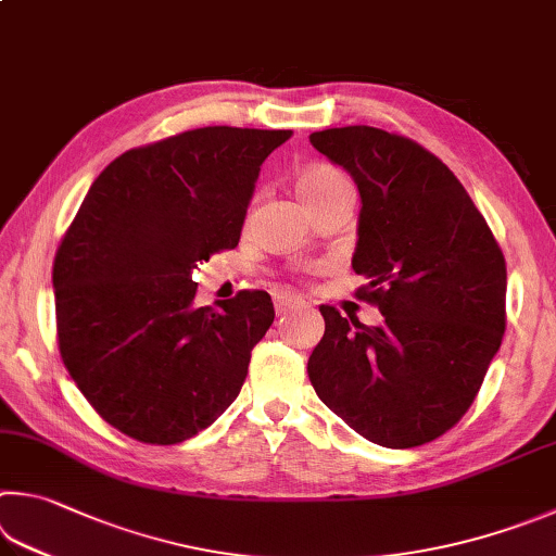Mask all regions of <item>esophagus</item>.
<instances>
[{"mask_svg":"<svg viewBox=\"0 0 556 556\" xmlns=\"http://www.w3.org/2000/svg\"><path fill=\"white\" fill-rule=\"evenodd\" d=\"M271 299H275L277 313H285V311H291V308H301V306H304V299H301L299 294H294V291L277 289L275 294H271Z\"/></svg>","mask_w":556,"mask_h":556,"instance_id":"obj_1","label":"esophagus"}]
</instances>
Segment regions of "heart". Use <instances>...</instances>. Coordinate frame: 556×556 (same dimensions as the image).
Segmentation results:
<instances>
[{
	"mask_svg": "<svg viewBox=\"0 0 556 556\" xmlns=\"http://www.w3.org/2000/svg\"><path fill=\"white\" fill-rule=\"evenodd\" d=\"M342 185H348L345 175L330 165H311L296 179L299 197L304 199V204H311L313 199L328 194V191L338 189Z\"/></svg>",
	"mask_w": 556,
	"mask_h": 556,
	"instance_id": "obj_1",
	"label": "heart"
}]
</instances>
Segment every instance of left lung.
<instances>
[{
	"label": "left lung",
	"mask_w": 556,
	"mask_h": 556,
	"mask_svg": "<svg viewBox=\"0 0 556 556\" xmlns=\"http://www.w3.org/2000/svg\"><path fill=\"white\" fill-rule=\"evenodd\" d=\"M311 146L357 181L352 269L369 328L320 306L308 357L318 399L362 438L406 450L445 435L477 399L506 330V257L467 189L416 140L371 126L316 130Z\"/></svg>",
	"instance_id": "left-lung-1"
}]
</instances>
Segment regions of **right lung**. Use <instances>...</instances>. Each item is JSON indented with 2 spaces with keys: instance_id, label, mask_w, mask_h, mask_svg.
I'll list each match as a JSON object with an SVG mask.
<instances>
[{
  "instance_id": "right-lung-1",
  "label": "right lung",
  "mask_w": 556,
  "mask_h": 556,
  "mask_svg": "<svg viewBox=\"0 0 556 556\" xmlns=\"http://www.w3.org/2000/svg\"><path fill=\"white\" fill-rule=\"evenodd\" d=\"M291 130L206 126L126 150L89 187L53 262L58 348L109 426L148 445L208 428L243 389L275 306H197L191 269L233 250L260 165Z\"/></svg>"
}]
</instances>
